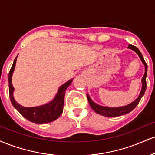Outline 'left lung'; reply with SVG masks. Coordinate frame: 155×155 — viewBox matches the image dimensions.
<instances>
[{
  "mask_svg": "<svg viewBox=\"0 0 155 155\" xmlns=\"http://www.w3.org/2000/svg\"><path fill=\"white\" fill-rule=\"evenodd\" d=\"M128 48L136 51L137 54H138V56H139L140 59L141 60L142 63L144 64L145 65V74L141 80L142 81L141 91H140L139 96H138V97L136 101H133V102L131 103L130 104L127 105V106H122V107H118V108H109V107H104V106H99V105L96 104L95 103H94L93 101L91 100L90 96L87 95V96L89 104H90V106H91V108L96 112V113L102 115V116L107 117H114L121 116V115H124L127 113H130V112L132 111L136 107L137 105H138V103L140 102L141 97H143V95H144L146 89H147V81H146V78H147V63H146L144 59H143V56H142L141 53H140V51H139V49H138V48L135 47V46L132 45V44H129Z\"/></svg>",
  "mask_w": 155,
  "mask_h": 155,
  "instance_id": "1",
  "label": "left lung"
}]
</instances>
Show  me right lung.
Wrapping results in <instances>:
<instances>
[{
  "label": "right lung",
  "mask_w": 155,
  "mask_h": 155,
  "mask_svg": "<svg viewBox=\"0 0 155 155\" xmlns=\"http://www.w3.org/2000/svg\"><path fill=\"white\" fill-rule=\"evenodd\" d=\"M17 58L14 61L13 65L10 69L8 74V88H9V97L12 105L19 112L22 117L29 120L30 122L37 124H43L51 122L59 117L63 111L64 97H65V90L68 87L72 82V79L69 80L59 88L58 94L55 96L54 99L49 104L38 107L26 108L23 107L16 102L13 97V92L15 88L12 86V77L14 70H15Z\"/></svg>",
  "instance_id": "right-lung-1"
}]
</instances>
